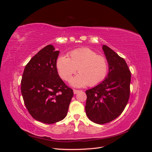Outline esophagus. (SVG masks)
<instances>
[{
    "mask_svg": "<svg viewBox=\"0 0 152 152\" xmlns=\"http://www.w3.org/2000/svg\"><path fill=\"white\" fill-rule=\"evenodd\" d=\"M79 92H80V91H79V90H76V89L73 90V93H74V94H76L77 93H79Z\"/></svg>",
    "mask_w": 152,
    "mask_h": 152,
    "instance_id": "obj_1",
    "label": "esophagus"
}]
</instances>
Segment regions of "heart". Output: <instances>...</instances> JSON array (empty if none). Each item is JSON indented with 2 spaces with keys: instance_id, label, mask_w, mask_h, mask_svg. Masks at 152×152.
Returning a JSON list of instances; mask_svg holds the SVG:
<instances>
[{
  "instance_id": "1",
  "label": "heart",
  "mask_w": 152,
  "mask_h": 152,
  "mask_svg": "<svg viewBox=\"0 0 152 152\" xmlns=\"http://www.w3.org/2000/svg\"><path fill=\"white\" fill-rule=\"evenodd\" d=\"M68 56H59L56 60V68L59 75L66 81L70 80L77 68L80 73L72 79L73 86L80 87L87 84L94 86L107 77L108 70L107 59L93 50L87 48L77 49L69 53Z\"/></svg>"
}]
</instances>
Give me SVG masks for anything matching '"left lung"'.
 Here are the masks:
<instances>
[{
  "mask_svg": "<svg viewBox=\"0 0 152 152\" xmlns=\"http://www.w3.org/2000/svg\"><path fill=\"white\" fill-rule=\"evenodd\" d=\"M108 63V73L104 80L87 90L86 113L91 121L98 124L111 122L118 117L129 98L131 72L124 59L103 45Z\"/></svg>",
  "mask_w": 152,
  "mask_h": 152,
  "instance_id": "left-lung-1",
  "label": "left lung"
}]
</instances>
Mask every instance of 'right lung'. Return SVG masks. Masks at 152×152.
<instances>
[{"label":"right lung","mask_w":152,"mask_h":152,"mask_svg":"<svg viewBox=\"0 0 152 152\" xmlns=\"http://www.w3.org/2000/svg\"><path fill=\"white\" fill-rule=\"evenodd\" d=\"M59 51L48 45L27 63L21 91L28 112L36 121L54 124L66 115L73 90L59 77L56 60Z\"/></svg>","instance_id":"add662e5"}]
</instances>
